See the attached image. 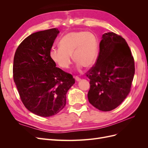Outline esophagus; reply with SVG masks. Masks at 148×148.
Here are the masks:
<instances>
[{
  "mask_svg": "<svg viewBox=\"0 0 148 148\" xmlns=\"http://www.w3.org/2000/svg\"><path fill=\"white\" fill-rule=\"evenodd\" d=\"M75 80L77 82H79V81H80V80H81V78H79L78 77H75Z\"/></svg>",
  "mask_w": 148,
  "mask_h": 148,
  "instance_id": "34e87169",
  "label": "esophagus"
}]
</instances>
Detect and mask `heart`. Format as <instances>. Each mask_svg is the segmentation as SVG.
Here are the masks:
<instances>
[{"mask_svg": "<svg viewBox=\"0 0 148 148\" xmlns=\"http://www.w3.org/2000/svg\"><path fill=\"white\" fill-rule=\"evenodd\" d=\"M76 60L78 70L91 67L95 64L98 56V44L96 36L89 31H79L66 34L59 41V48H52L49 57L63 70L69 69L72 57Z\"/></svg>", "mask_w": 148, "mask_h": 148, "instance_id": "b5f03b06", "label": "heart"}]
</instances>
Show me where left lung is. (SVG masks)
Returning a JSON list of instances; mask_svg holds the SVG:
<instances>
[{
    "label": "left lung",
    "instance_id": "obj_1",
    "mask_svg": "<svg viewBox=\"0 0 148 148\" xmlns=\"http://www.w3.org/2000/svg\"><path fill=\"white\" fill-rule=\"evenodd\" d=\"M90 79L89 103L102 111L117 107L130 91L135 62L125 39L113 32L104 33L95 65L86 73Z\"/></svg>",
    "mask_w": 148,
    "mask_h": 148
}]
</instances>
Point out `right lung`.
<instances>
[{"mask_svg":"<svg viewBox=\"0 0 148 148\" xmlns=\"http://www.w3.org/2000/svg\"><path fill=\"white\" fill-rule=\"evenodd\" d=\"M59 31H38L18 47L13 73L21 100L31 112L41 117L59 113L66 104V95L75 83L72 75L56 67L49 51Z\"/></svg>","mask_w":148,"mask_h":148,"instance_id":"obj_1","label":"right lung"}]
</instances>
